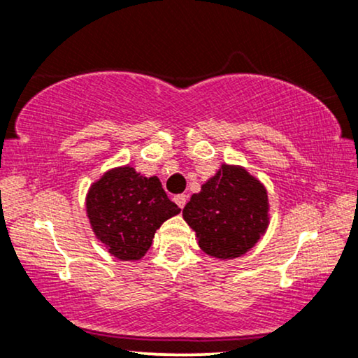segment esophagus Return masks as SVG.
Returning <instances> with one entry per match:
<instances>
[{"label": "esophagus", "instance_id": "esophagus-1", "mask_svg": "<svg viewBox=\"0 0 358 358\" xmlns=\"http://www.w3.org/2000/svg\"><path fill=\"white\" fill-rule=\"evenodd\" d=\"M187 200H188L187 194H176V196L173 198V201H175L176 205H178L180 208H185V205H187Z\"/></svg>", "mask_w": 358, "mask_h": 358}]
</instances>
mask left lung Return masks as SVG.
Here are the masks:
<instances>
[{"label":"left lung","instance_id":"left-lung-1","mask_svg":"<svg viewBox=\"0 0 358 358\" xmlns=\"http://www.w3.org/2000/svg\"><path fill=\"white\" fill-rule=\"evenodd\" d=\"M183 220L196 233L198 246L216 259L246 255L269 226L266 187L241 165L223 164L193 193Z\"/></svg>","mask_w":358,"mask_h":358}]
</instances>
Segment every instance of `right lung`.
<instances>
[{
    "label": "right lung",
    "instance_id": "1",
    "mask_svg": "<svg viewBox=\"0 0 358 358\" xmlns=\"http://www.w3.org/2000/svg\"><path fill=\"white\" fill-rule=\"evenodd\" d=\"M85 211L96 238L120 261H138L150 250L155 231L180 208L170 201L157 176L134 166L107 170L90 185Z\"/></svg>",
    "mask_w": 358,
    "mask_h": 358
}]
</instances>
